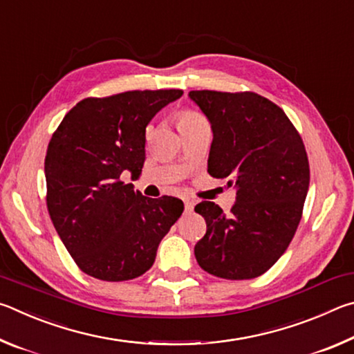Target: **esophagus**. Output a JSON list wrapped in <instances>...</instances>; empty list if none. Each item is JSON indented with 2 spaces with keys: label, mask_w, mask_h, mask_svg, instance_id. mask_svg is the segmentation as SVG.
<instances>
[{
  "label": "esophagus",
  "mask_w": 354,
  "mask_h": 354,
  "mask_svg": "<svg viewBox=\"0 0 354 354\" xmlns=\"http://www.w3.org/2000/svg\"><path fill=\"white\" fill-rule=\"evenodd\" d=\"M194 201H190V200H185L184 201V211H185V214H190V212H194Z\"/></svg>",
  "instance_id": "obj_1"
}]
</instances>
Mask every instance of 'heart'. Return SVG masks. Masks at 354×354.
I'll list each match as a JSON object with an SVG mask.
<instances>
[{"label":"heart","instance_id":"heart-1","mask_svg":"<svg viewBox=\"0 0 354 354\" xmlns=\"http://www.w3.org/2000/svg\"><path fill=\"white\" fill-rule=\"evenodd\" d=\"M198 123H207V122H206V118L201 115V113L195 112V111H184L179 113V117H178V128L192 127V124H198Z\"/></svg>","mask_w":354,"mask_h":354}]
</instances>
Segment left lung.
<instances>
[{"mask_svg":"<svg viewBox=\"0 0 354 354\" xmlns=\"http://www.w3.org/2000/svg\"><path fill=\"white\" fill-rule=\"evenodd\" d=\"M189 98L211 123L207 171L234 185L230 214L211 201L195 212L207 230L195 245L203 270L225 279L266 273L289 247L309 189L303 140L284 111L253 92L192 91Z\"/></svg>","mask_w":354,"mask_h":354,"instance_id":"1","label":"left lung"}]
</instances>
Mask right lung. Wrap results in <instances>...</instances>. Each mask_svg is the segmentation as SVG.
Returning <instances> with one entry per match:
<instances>
[{
  "mask_svg": "<svg viewBox=\"0 0 354 354\" xmlns=\"http://www.w3.org/2000/svg\"><path fill=\"white\" fill-rule=\"evenodd\" d=\"M181 97L170 88L86 98L53 134L45 158L48 212L84 273L103 281L140 277L181 217V200L148 198L122 181L124 171L142 173L148 123Z\"/></svg>",
  "mask_w": 354,
  "mask_h": 354,
  "instance_id": "obj_1",
  "label": "right lung"
}]
</instances>
